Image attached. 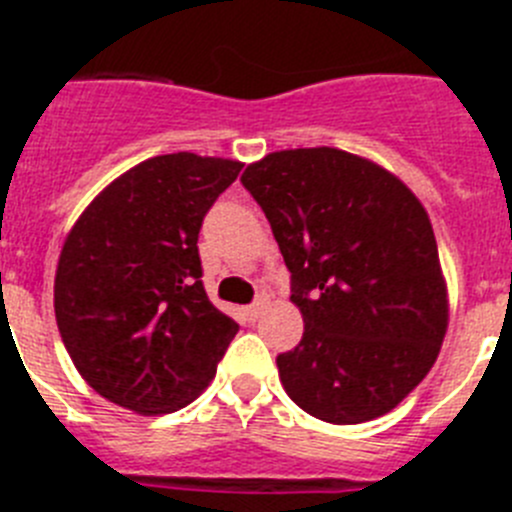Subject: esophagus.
Returning <instances> with one entry per match:
<instances>
[{"label": "esophagus", "instance_id": "34e87169", "mask_svg": "<svg viewBox=\"0 0 512 512\" xmlns=\"http://www.w3.org/2000/svg\"><path fill=\"white\" fill-rule=\"evenodd\" d=\"M266 305H269V302H266V300H256V302H253V305H248V307H246L248 320H259L261 315H264Z\"/></svg>", "mask_w": 512, "mask_h": 512}]
</instances>
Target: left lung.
I'll return each instance as SVG.
<instances>
[{
    "label": "left lung",
    "instance_id": "8db88e82",
    "mask_svg": "<svg viewBox=\"0 0 512 512\" xmlns=\"http://www.w3.org/2000/svg\"><path fill=\"white\" fill-rule=\"evenodd\" d=\"M241 182L305 320L302 341L277 356L287 395L336 425L390 413L431 372L449 325L425 207L395 174L328 146L269 153Z\"/></svg>",
    "mask_w": 512,
    "mask_h": 512
}]
</instances>
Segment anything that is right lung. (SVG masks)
Returning <instances> with one entry per match:
<instances>
[{
	"label": "right lung",
	"mask_w": 512,
	"mask_h": 512,
	"mask_svg": "<svg viewBox=\"0 0 512 512\" xmlns=\"http://www.w3.org/2000/svg\"><path fill=\"white\" fill-rule=\"evenodd\" d=\"M241 161L153 156L81 212L53 284L58 333L94 392L140 415L184 408L215 377L238 323L202 287L197 238Z\"/></svg>",
	"instance_id": "1"
}]
</instances>
